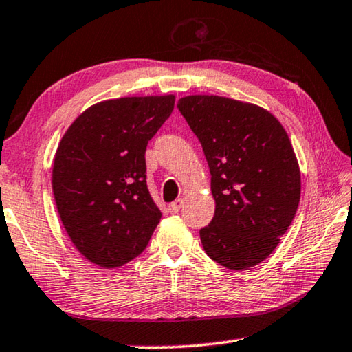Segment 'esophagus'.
<instances>
[{
    "label": "esophagus",
    "instance_id": "1",
    "mask_svg": "<svg viewBox=\"0 0 352 352\" xmlns=\"http://www.w3.org/2000/svg\"><path fill=\"white\" fill-rule=\"evenodd\" d=\"M182 206H183V200L182 199H177L172 204H169V211H170L172 214H175V213H178V211L182 210Z\"/></svg>",
    "mask_w": 352,
    "mask_h": 352
}]
</instances>
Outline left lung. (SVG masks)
I'll list each match as a JSON object with an SVG mask.
<instances>
[{"instance_id": "1", "label": "left lung", "mask_w": 352, "mask_h": 352, "mask_svg": "<svg viewBox=\"0 0 352 352\" xmlns=\"http://www.w3.org/2000/svg\"><path fill=\"white\" fill-rule=\"evenodd\" d=\"M177 108L202 144L216 210L200 228L211 260L248 270L277 248L296 214V155L274 116L256 104L217 96H189Z\"/></svg>"}]
</instances>
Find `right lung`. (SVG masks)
Listing matches in <instances>:
<instances>
[{"label": "right lung", "mask_w": 352, "mask_h": 352, "mask_svg": "<svg viewBox=\"0 0 352 352\" xmlns=\"http://www.w3.org/2000/svg\"><path fill=\"white\" fill-rule=\"evenodd\" d=\"M175 97H124L86 109L60 139L53 194L75 248L119 267L147 248L161 219L147 188L146 150Z\"/></svg>", "instance_id": "obj_1"}]
</instances>
